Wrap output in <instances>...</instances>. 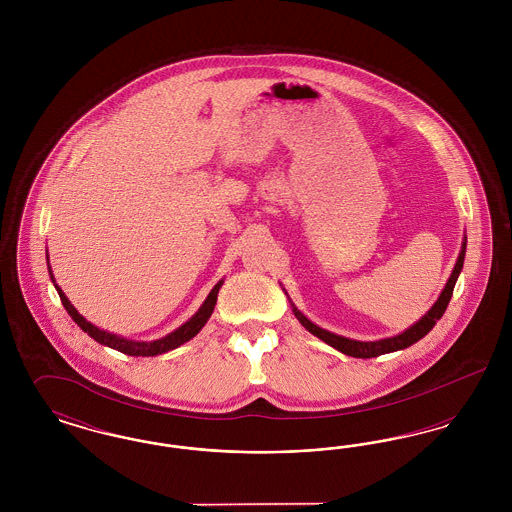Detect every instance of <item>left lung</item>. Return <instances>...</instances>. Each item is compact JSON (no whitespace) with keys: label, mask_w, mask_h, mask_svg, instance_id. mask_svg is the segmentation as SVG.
I'll return each instance as SVG.
<instances>
[{"label":"left lung","mask_w":512,"mask_h":512,"mask_svg":"<svg viewBox=\"0 0 512 512\" xmlns=\"http://www.w3.org/2000/svg\"><path fill=\"white\" fill-rule=\"evenodd\" d=\"M464 253H466V238H464L463 249H461V253H459V259H457V263H455V268H453V272H451V276H449V280H447L443 292L439 293L438 301L432 305V309H430L424 317L420 318L418 322H414L411 328H407V330L401 332L399 336H393V338L378 341L349 340V338L332 334V332L320 328L317 324H313V322L305 317V315L293 305L292 301H290L293 307V315H295V318H297L313 336H317L318 340L332 345L334 349H338V351L349 355V357L372 359V357H378V355H384V353H393V351L405 349V347L413 345L416 341L422 340V338L434 328V324L438 322L439 318L443 317V313H445V309H447V305H449V301H451V295H453V288H455V284H457V278H459V274H461V270H463Z\"/></svg>","instance_id":"1"}]
</instances>
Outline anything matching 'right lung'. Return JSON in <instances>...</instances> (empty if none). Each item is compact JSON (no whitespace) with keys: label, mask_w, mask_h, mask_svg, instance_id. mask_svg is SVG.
<instances>
[{"label":"right lung","mask_w":512,"mask_h":512,"mask_svg":"<svg viewBox=\"0 0 512 512\" xmlns=\"http://www.w3.org/2000/svg\"><path fill=\"white\" fill-rule=\"evenodd\" d=\"M49 278H51L55 290L59 293L61 303H63V307L67 309V313L71 315L74 322H76L90 338H94V340L101 343V345H107V347H111V349H117V351H121L124 355H132V357H155V355H161V353H167V351H171V349H176V347H180L182 343H186V341H190L194 336H197V332L207 324V320L213 315V309H215V305H217V295H219L220 286H222V282H224V280L217 282L215 288L209 292L207 299L203 301V305L199 307V311L195 313L194 317L190 318L188 322H184L180 328H176L169 336L155 341H134L126 340V338H121V336L111 334V332H105V330H99L98 326H94L92 322H88L86 318L82 317V315L74 309L73 305H71V301L67 299V295L63 293V290L55 284V278H53L51 268H49Z\"/></svg>","instance_id":"add662e5"}]
</instances>
